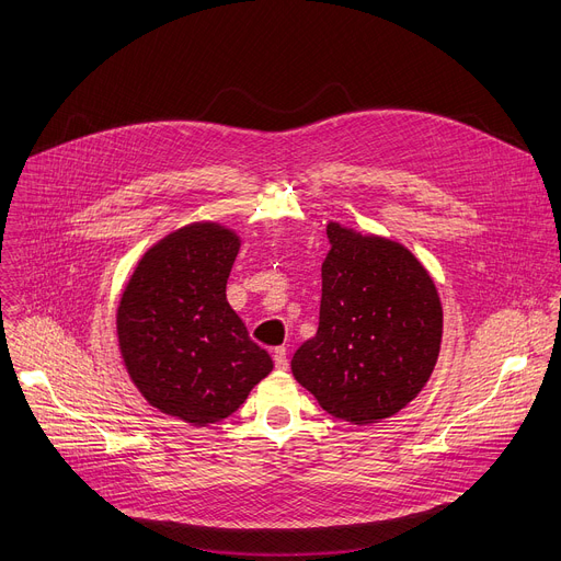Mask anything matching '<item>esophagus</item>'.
I'll list each match as a JSON object with an SVG mask.
<instances>
[{
  "instance_id": "esophagus-1",
  "label": "esophagus",
  "mask_w": 561,
  "mask_h": 561,
  "mask_svg": "<svg viewBox=\"0 0 561 561\" xmlns=\"http://www.w3.org/2000/svg\"><path fill=\"white\" fill-rule=\"evenodd\" d=\"M273 360H275V367H277L279 371H286V369H288V358H286V348H284V346H277V348L273 351Z\"/></svg>"
}]
</instances>
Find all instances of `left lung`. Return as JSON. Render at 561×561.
<instances>
[{"label": "left lung", "mask_w": 561, "mask_h": 561, "mask_svg": "<svg viewBox=\"0 0 561 561\" xmlns=\"http://www.w3.org/2000/svg\"><path fill=\"white\" fill-rule=\"evenodd\" d=\"M318 333L290 360L295 380L331 416L380 423L427 385L443 307L430 271L400 241L329 221Z\"/></svg>", "instance_id": "8db88e82"}]
</instances>
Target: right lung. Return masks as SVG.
Here are the masks:
<instances>
[{"mask_svg":"<svg viewBox=\"0 0 561 561\" xmlns=\"http://www.w3.org/2000/svg\"><path fill=\"white\" fill-rule=\"evenodd\" d=\"M239 248L228 226L187 224L145 250L118 301L129 380L151 407L194 427L228 419L273 371L226 297Z\"/></svg>","mask_w":561,"mask_h":561,"instance_id":"obj_1","label":"right lung"}]
</instances>
